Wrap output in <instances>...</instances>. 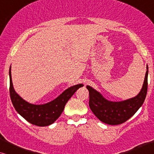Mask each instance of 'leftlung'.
<instances>
[{
  "instance_id": "1",
  "label": "left lung",
  "mask_w": 154,
  "mask_h": 154,
  "mask_svg": "<svg viewBox=\"0 0 154 154\" xmlns=\"http://www.w3.org/2000/svg\"><path fill=\"white\" fill-rule=\"evenodd\" d=\"M149 68L146 65L144 83L137 95L121 102H112L104 98L100 92L89 85V106L92 113L103 123L109 125H119L130 119L142 106L146 96L148 88Z\"/></svg>"
}]
</instances>
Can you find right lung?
<instances>
[{"label": "right lung", "instance_id": "obj_1", "mask_svg": "<svg viewBox=\"0 0 154 154\" xmlns=\"http://www.w3.org/2000/svg\"><path fill=\"white\" fill-rule=\"evenodd\" d=\"M10 94L12 104L20 116L33 125L48 126L51 125L60 116L64 106L73 94L83 84H78L67 88L51 102L43 104H31L22 99L14 89L11 75V66L9 70Z\"/></svg>", "mask_w": 154, "mask_h": 154}]
</instances>
